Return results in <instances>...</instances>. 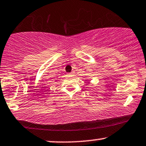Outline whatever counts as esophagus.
<instances>
[{
  "label": "esophagus",
  "instance_id": "1",
  "mask_svg": "<svg viewBox=\"0 0 146 146\" xmlns=\"http://www.w3.org/2000/svg\"><path fill=\"white\" fill-rule=\"evenodd\" d=\"M74 73H75V71H72V72H71V73H69V75H74Z\"/></svg>",
  "mask_w": 146,
  "mask_h": 146
}]
</instances>
